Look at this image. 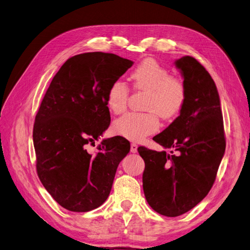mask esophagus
<instances>
[{
    "mask_svg": "<svg viewBox=\"0 0 250 250\" xmlns=\"http://www.w3.org/2000/svg\"><path fill=\"white\" fill-rule=\"evenodd\" d=\"M138 151V145L135 143H131L130 144V152L135 153Z\"/></svg>",
    "mask_w": 250,
    "mask_h": 250,
    "instance_id": "34e87169",
    "label": "esophagus"
}]
</instances>
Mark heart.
<instances>
[{
    "instance_id": "obj_1",
    "label": "heart",
    "mask_w": 250,
    "mask_h": 250,
    "mask_svg": "<svg viewBox=\"0 0 250 250\" xmlns=\"http://www.w3.org/2000/svg\"><path fill=\"white\" fill-rule=\"evenodd\" d=\"M132 87L145 93L142 113H128L113 123V130L132 141H140L156 132L160 128V116L170 120L179 115L187 102V86L184 80L170 75L167 67L154 58H146L132 71ZM130 89L122 80L113 81L106 96L108 109L121 115L126 111Z\"/></svg>"
}]
</instances>
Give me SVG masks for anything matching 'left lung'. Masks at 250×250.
I'll use <instances>...</instances> for the list:
<instances>
[{"instance_id": "8db88e82", "label": "left lung", "mask_w": 250, "mask_h": 250, "mask_svg": "<svg viewBox=\"0 0 250 250\" xmlns=\"http://www.w3.org/2000/svg\"><path fill=\"white\" fill-rule=\"evenodd\" d=\"M187 86L180 115L153 138L170 152L138 148L145 162L144 194L158 214L177 217L192 209L213 187L225 151L220 99L213 78L198 60L175 62Z\"/></svg>"}]
</instances>
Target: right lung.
<instances>
[{
	"mask_svg": "<svg viewBox=\"0 0 250 250\" xmlns=\"http://www.w3.org/2000/svg\"><path fill=\"white\" fill-rule=\"evenodd\" d=\"M133 64L112 53L88 52L69 58L44 94L35 116L36 172L58 204L88 211L107 199L120 162L130 150L123 137L103 140L110 124L107 90Z\"/></svg>",
	"mask_w": 250,
	"mask_h": 250,
	"instance_id": "add662e5",
	"label": "right lung"
}]
</instances>
